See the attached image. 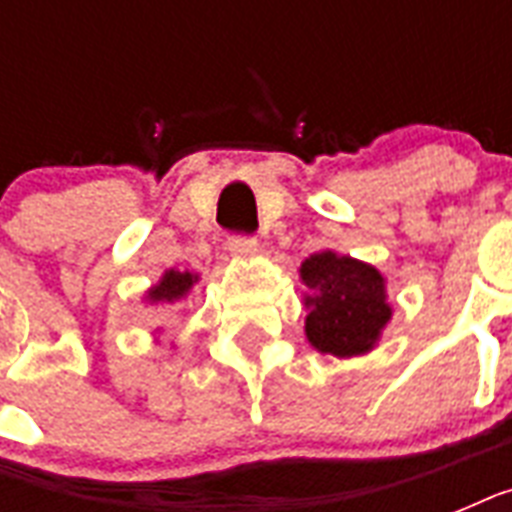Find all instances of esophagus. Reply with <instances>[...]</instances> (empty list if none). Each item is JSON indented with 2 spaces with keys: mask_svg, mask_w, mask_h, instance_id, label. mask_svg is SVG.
Listing matches in <instances>:
<instances>
[{
  "mask_svg": "<svg viewBox=\"0 0 512 512\" xmlns=\"http://www.w3.org/2000/svg\"><path fill=\"white\" fill-rule=\"evenodd\" d=\"M228 249L233 257H252L257 252V239L247 236V233H233L228 239Z\"/></svg>",
  "mask_w": 512,
  "mask_h": 512,
  "instance_id": "obj_1",
  "label": "esophagus"
}]
</instances>
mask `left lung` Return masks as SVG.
<instances>
[{"instance_id": "obj_1", "label": "left lung", "mask_w": 512, "mask_h": 512, "mask_svg": "<svg viewBox=\"0 0 512 512\" xmlns=\"http://www.w3.org/2000/svg\"><path fill=\"white\" fill-rule=\"evenodd\" d=\"M300 276L313 289L305 297L311 308L305 335L313 348L342 358L372 348L390 319L380 271L353 257L319 252L305 260Z\"/></svg>"}]
</instances>
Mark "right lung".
Masks as SVG:
<instances>
[{
  "label": "right lung",
  "mask_w": 512,
  "mask_h": 512,
  "mask_svg": "<svg viewBox=\"0 0 512 512\" xmlns=\"http://www.w3.org/2000/svg\"><path fill=\"white\" fill-rule=\"evenodd\" d=\"M193 281H196V276L188 271H167L164 273V279L148 292V300H151V303H175V300L188 295V289L193 287Z\"/></svg>",
  "instance_id": "add662e5"
}]
</instances>
